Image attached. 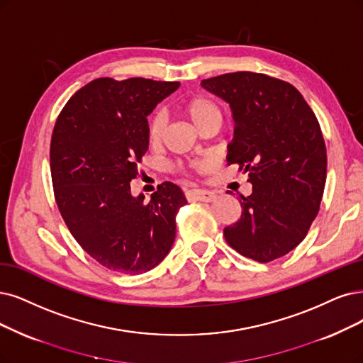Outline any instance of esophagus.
<instances>
[{"mask_svg":"<svg viewBox=\"0 0 363 363\" xmlns=\"http://www.w3.org/2000/svg\"><path fill=\"white\" fill-rule=\"evenodd\" d=\"M186 197L191 199V200H200V202H213V200L217 199V194L213 191L209 190H191L186 193Z\"/></svg>","mask_w":363,"mask_h":363,"instance_id":"esophagus-1","label":"esophagus"}]
</instances>
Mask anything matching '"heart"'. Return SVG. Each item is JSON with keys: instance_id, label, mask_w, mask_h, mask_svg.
Masks as SVG:
<instances>
[{"instance_id": "heart-1", "label": "heart", "mask_w": 363, "mask_h": 363, "mask_svg": "<svg viewBox=\"0 0 363 363\" xmlns=\"http://www.w3.org/2000/svg\"><path fill=\"white\" fill-rule=\"evenodd\" d=\"M182 112L191 119V123L197 128L202 127L205 123H208L209 119L221 118L218 106L206 97H194V99L186 100L182 104ZM164 127H166L164 113L155 112L150 119V128H147L151 142H158L161 139V136H163L164 133Z\"/></svg>"}]
</instances>
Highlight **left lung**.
Masks as SVG:
<instances>
[{
	"instance_id": "8db88e82",
	"label": "left lung",
	"mask_w": 363,
	"mask_h": 363,
	"mask_svg": "<svg viewBox=\"0 0 363 363\" xmlns=\"http://www.w3.org/2000/svg\"><path fill=\"white\" fill-rule=\"evenodd\" d=\"M229 103L235 134L227 163L252 185L240 218L224 229L233 250L260 263L296 248L317 217L326 181V145L302 94L284 80L236 72L202 80ZM229 193V191H227Z\"/></svg>"
}]
</instances>
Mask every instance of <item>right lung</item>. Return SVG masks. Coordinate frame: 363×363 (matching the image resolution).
Returning <instances> with one entry per match:
<instances>
[{
    "label": "right lung",
    "instance_id": "right-lung-1",
    "mask_svg": "<svg viewBox=\"0 0 363 363\" xmlns=\"http://www.w3.org/2000/svg\"><path fill=\"white\" fill-rule=\"evenodd\" d=\"M178 88L100 77L67 101L53 128L50 173L61 216L79 245L111 271H151L174 242L182 190L163 182L145 202L130 182L150 146L146 116Z\"/></svg>",
    "mask_w": 363,
    "mask_h": 363
}]
</instances>
